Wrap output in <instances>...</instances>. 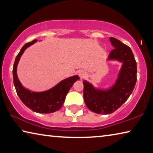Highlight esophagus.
Listing matches in <instances>:
<instances>
[{
    "label": "esophagus",
    "mask_w": 153,
    "mask_h": 153,
    "mask_svg": "<svg viewBox=\"0 0 153 153\" xmlns=\"http://www.w3.org/2000/svg\"><path fill=\"white\" fill-rule=\"evenodd\" d=\"M79 76L81 77H84L85 76V75H86V73H85L84 71H80L79 72Z\"/></svg>",
    "instance_id": "34e87169"
}]
</instances>
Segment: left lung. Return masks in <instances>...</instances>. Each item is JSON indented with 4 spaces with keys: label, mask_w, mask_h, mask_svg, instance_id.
I'll return each mask as SVG.
<instances>
[{
    "label": "left lung",
    "mask_w": 153,
    "mask_h": 153,
    "mask_svg": "<svg viewBox=\"0 0 153 153\" xmlns=\"http://www.w3.org/2000/svg\"><path fill=\"white\" fill-rule=\"evenodd\" d=\"M114 46L108 59L122 62V67L115 84L106 90L95 89L86 81L84 84V99L87 107L97 114L113 113L125 102L132 92L137 79L136 61L128 46L110 37Z\"/></svg>",
    "instance_id": "1"
}]
</instances>
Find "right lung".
I'll return each instance as SVG.
<instances>
[{
  "label": "right lung",
  "mask_w": 153,
  "mask_h": 153,
  "mask_svg": "<svg viewBox=\"0 0 153 153\" xmlns=\"http://www.w3.org/2000/svg\"><path fill=\"white\" fill-rule=\"evenodd\" d=\"M37 40L27 42L23 46L15 58L13 69V83L17 94L22 102L31 110L39 113H51L55 112L61 108L69 89L79 78L77 76L69 77L59 82L53 88L42 92H31L24 88L21 84L17 76V66L21 56L24 51L35 43Z\"/></svg>",
  "instance_id": "add662e5"
}]
</instances>
